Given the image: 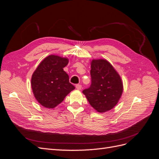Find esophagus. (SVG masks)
Here are the masks:
<instances>
[{"label":"esophagus","mask_w":159,"mask_h":159,"mask_svg":"<svg viewBox=\"0 0 159 159\" xmlns=\"http://www.w3.org/2000/svg\"><path fill=\"white\" fill-rule=\"evenodd\" d=\"M75 88H76L77 89L80 90V89H81V85L80 84H77V85H75Z\"/></svg>","instance_id":"obj_1"}]
</instances>
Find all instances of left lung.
Returning <instances> with one entry per match:
<instances>
[{"mask_svg": "<svg viewBox=\"0 0 159 159\" xmlns=\"http://www.w3.org/2000/svg\"><path fill=\"white\" fill-rule=\"evenodd\" d=\"M91 85L83 91L91 106L99 113L112 109L121 98L123 85L113 66L105 59L91 61Z\"/></svg>", "mask_w": 159, "mask_h": 159, "instance_id": "obj_1", "label": "left lung"}]
</instances>
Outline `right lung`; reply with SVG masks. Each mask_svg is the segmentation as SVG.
I'll list each match as a JSON object with an SVG mask.
<instances>
[{"instance_id": "right-lung-1", "label": "right lung", "mask_w": 159, "mask_h": 159, "mask_svg": "<svg viewBox=\"0 0 159 159\" xmlns=\"http://www.w3.org/2000/svg\"><path fill=\"white\" fill-rule=\"evenodd\" d=\"M68 62V57L50 55L34 71L31 78L32 89L36 99L43 107H56L75 89L63 69Z\"/></svg>"}]
</instances>
